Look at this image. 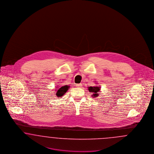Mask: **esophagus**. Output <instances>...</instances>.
Segmentation results:
<instances>
[{"mask_svg":"<svg viewBox=\"0 0 154 154\" xmlns=\"http://www.w3.org/2000/svg\"><path fill=\"white\" fill-rule=\"evenodd\" d=\"M76 87L77 88H81V87H82V84H76Z\"/></svg>","mask_w":154,"mask_h":154,"instance_id":"1","label":"esophagus"}]
</instances>
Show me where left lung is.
<instances>
[{
    "label": "left lung",
    "mask_w": 154,
    "mask_h": 154,
    "mask_svg": "<svg viewBox=\"0 0 154 154\" xmlns=\"http://www.w3.org/2000/svg\"><path fill=\"white\" fill-rule=\"evenodd\" d=\"M89 91L92 94V96L93 97H96L99 95V92H100V87L99 86H95V87H88Z\"/></svg>",
    "instance_id": "obj_1"
}]
</instances>
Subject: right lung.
Returning a JSON list of instances; mask_svg holds the SVG:
<instances>
[{"label": "right lung", "instance_id": "1", "mask_svg": "<svg viewBox=\"0 0 154 154\" xmlns=\"http://www.w3.org/2000/svg\"><path fill=\"white\" fill-rule=\"evenodd\" d=\"M69 88H70V86H68L67 85H65L63 87H61L59 88H57L58 89L55 90L56 92H57L55 96H57L58 97L63 96L65 95V94L67 91L68 89Z\"/></svg>", "mask_w": 154, "mask_h": 154}]
</instances>
